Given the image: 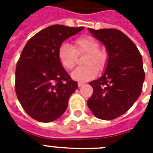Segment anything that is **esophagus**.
<instances>
[{"label":"esophagus","mask_w":153,"mask_h":153,"mask_svg":"<svg viewBox=\"0 0 153 153\" xmlns=\"http://www.w3.org/2000/svg\"><path fill=\"white\" fill-rule=\"evenodd\" d=\"M83 84H84V83H83V82H78V85H79V87H81V86H82V85Z\"/></svg>","instance_id":"1"}]
</instances>
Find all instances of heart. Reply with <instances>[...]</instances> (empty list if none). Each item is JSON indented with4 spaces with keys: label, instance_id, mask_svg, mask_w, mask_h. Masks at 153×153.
Wrapping results in <instances>:
<instances>
[{
    "label": "heart",
    "instance_id": "heart-1",
    "mask_svg": "<svg viewBox=\"0 0 153 153\" xmlns=\"http://www.w3.org/2000/svg\"><path fill=\"white\" fill-rule=\"evenodd\" d=\"M85 54L84 65L71 73V77L79 82H86L94 79L99 71L106 68L108 54L105 50L100 48V43L94 37L83 36L73 43L72 47L68 43H62L59 47L57 57L61 66L67 71L74 68L77 62V56Z\"/></svg>",
    "mask_w": 153,
    "mask_h": 153
}]
</instances>
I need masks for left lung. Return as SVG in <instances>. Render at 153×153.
Segmentation results:
<instances>
[{
	"mask_svg": "<svg viewBox=\"0 0 153 153\" xmlns=\"http://www.w3.org/2000/svg\"><path fill=\"white\" fill-rule=\"evenodd\" d=\"M88 29L105 45L108 61L102 76L89 82L93 92L87 105L99 119L113 120L126 113L141 95L145 80L142 55L121 31Z\"/></svg>",
	"mask_w": 153,
	"mask_h": 153,
	"instance_id": "obj_1",
	"label": "left lung"
}]
</instances>
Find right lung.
<instances>
[{
  "instance_id": "add662e5",
  "label": "right lung",
  "mask_w": 153,
  "mask_h": 153,
  "mask_svg": "<svg viewBox=\"0 0 153 153\" xmlns=\"http://www.w3.org/2000/svg\"><path fill=\"white\" fill-rule=\"evenodd\" d=\"M83 29L51 25L33 36L23 48L15 70V92L33 119L51 122L66 110L78 83L61 66L57 51L65 39Z\"/></svg>"
}]
</instances>
